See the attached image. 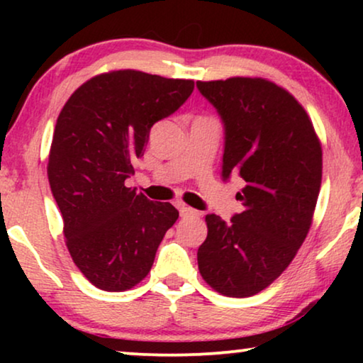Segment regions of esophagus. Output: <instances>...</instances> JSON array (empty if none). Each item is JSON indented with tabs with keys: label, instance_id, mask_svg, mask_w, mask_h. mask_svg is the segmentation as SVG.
Returning a JSON list of instances; mask_svg holds the SVG:
<instances>
[{
	"label": "esophagus",
	"instance_id": "34e87169",
	"mask_svg": "<svg viewBox=\"0 0 363 363\" xmlns=\"http://www.w3.org/2000/svg\"><path fill=\"white\" fill-rule=\"evenodd\" d=\"M180 216L182 218H198L200 216V213L186 205H180Z\"/></svg>",
	"mask_w": 363,
	"mask_h": 363
}]
</instances>
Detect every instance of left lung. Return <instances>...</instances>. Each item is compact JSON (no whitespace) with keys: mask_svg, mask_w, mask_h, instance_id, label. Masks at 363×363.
<instances>
[{"mask_svg":"<svg viewBox=\"0 0 363 363\" xmlns=\"http://www.w3.org/2000/svg\"><path fill=\"white\" fill-rule=\"evenodd\" d=\"M225 127L223 180L240 175L242 211L208 215L198 269L213 289L250 297L294 259L309 233L322 180V148L304 107L259 77L196 82Z\"/></svg>","mask_w":363,"mask_h":363,"instance_id":"1","label":"left lung"}]
</instances>
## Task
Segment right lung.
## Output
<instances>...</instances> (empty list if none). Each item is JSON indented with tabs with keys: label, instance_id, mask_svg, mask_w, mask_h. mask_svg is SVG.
<instances>
[{
	"label": "right lung",
	"instance_id": "1",
	"mask_svg": "<svg viewBox=\"0 0 363 363\" xmlns=\"http://www.w3.org/2000/svg\"><path fill=\"white\" fill-rule=\"evenodd\" d=\"M195 82L132 71L92 77L59 113L48 178L64 220L72 261L89 282L121 292L152 269L165 233L178 220L170 203L125 186L153 123L180 108Z\"/></svg>",
	"mask_w": 363,
	"mask_h": 363
}]
</instances>
